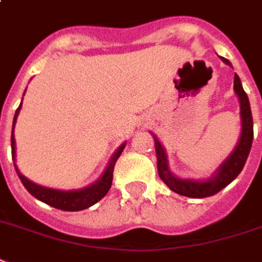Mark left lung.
<instances>
[{"label": "left lung", "instance_id": "obj_1", "mask_svg": "<svg viewBox=\"0 0 262 262\" xmlns=\"http://www.w3.org/2000/svg\"><path fill=\"white\" fill-rule=\"evenodd\" d=\"M224 62L231 66L229 60L221 58ZM233 90L241 102V120H242V133L241 139L233 149V152L222 161V164L217 168L211 178L206 181H194V180H182L178 177L171 174L168 168V160L164 147L159 142V139L155 137V147H156L157 155V171L160 176L161 181L170 188L172 192L178 194L186 196L192 199H202L213 196L218 193L220 190L224 189L227 185H229L236 177L241 174L243 167L246 164V160L250 153L251 143H253V116H251L250 102L247 98V94L242 86L241 78L237 74H235L233 80Z\"/></svg>", "mask_w": 262, "mask_h": 262}]
</instances>
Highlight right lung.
<instances>
[{"label":"right lung","instance_id":"add662e5","mask_svg":"<svg viewBox=\"0 0 262 262\" xmlns=\"http://www.w3.org/2000/svg\"><path fill=\"white\" fill-rule=\"evenodd\" d=\"M21 103L16 109L15 117H13V125H12V135H11V147H12V159L15 160L16 156V143H15V137H13V128L16 124V119L19 112H20ZM125 147V143H123L121 146L115 152V155L110 159L109 164L106 167L105 172L102 174L99 180L96 181L95 184L86 186L84 189L78 190H59V189H51V188H45L41 185H37L34 182H31L30 180H27L26 177L21 174L20 171L17 170L16 163H13L15 170H16L17 176L20 178L21 184L25 185V188L29 190V193H31L35 199H38L41 202L49 204L55 208L63 210V211H80V210H85V208L91 207L95 203H98L107 192H109L110 186H112V181H113V170H115V164L117 159L120 157L121 152Z\"/></svg>","mask_w":262,"mask_h":262}]
</instances>
